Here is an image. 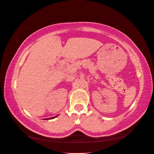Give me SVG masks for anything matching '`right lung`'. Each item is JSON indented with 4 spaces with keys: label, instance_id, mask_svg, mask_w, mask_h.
Masks as SVG:
<instances>
[{
    "label": "right lung",
    "instance_id": "add662e5",
    "mask_svg": "<svg viewBox=\"0 0 154 154\" xmlns=\"http://www.w3.org/2000/svg\"><path fill=\"white\" fill-rule=\"evenodd\" d=\"M58 115H57V116H55V117H51V118H48V119H47V120H48V119H54V118H55V117H57Z\"/></svg>",
    "mask_w": 154,
    "mask_h": 154
}]
</instances>
